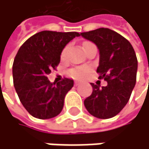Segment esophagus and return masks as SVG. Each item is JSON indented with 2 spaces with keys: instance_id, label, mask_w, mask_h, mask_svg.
Returning <instances> with one entry per match:
<instances>
[{
  "instance_id": "obj_1",
  "label": "esophagus",
  "mask_w": 149,
  "mask_h": 149,
  "mask_svg": "<svg viewBox=\"0 0 149 149\" xmlns=\"http://www.w3.org/2000/svg\"><path fill=\"white\" fill-rule=\"evenodd\" d=\"M81 83L79 82V81H75V86H79V85H80Z\"/></svg>"
}]
</instances>
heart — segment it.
<instances>
[{
  "mask_svg": "<svg viewBox=\"0 0 149 149\" xmlns=\"http://www.w3.org/2000/svg\"><path fill=\"white\" fill-rule=\"evenodd\" d=\"M88 43H91V42H85L84 43V47L86 45H87ZM67 50H68V47H65L63 49V50L62 51L61 57L63 59L65 58ZM89 71H90V68L89 67H87V66H81V67H78V68L70 70V72H69V74H70V76H71L74 79H83V78H85L87 75V74L89 73Z\"/></svg>",
  "mask_w": 149,
  "mask_h": 149,
  "instance_id": "obj_1",
  "label": "heart"
}]
</instances>
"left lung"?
Instances as JSON below:
<instances>
[{
	"label": "left lung",
	"instance_id": "8db88e82",
	"mask_svg": "<svg viewBox=\"0 0 149 149\" xmlns=\"http://www.w3.org/2000/svg\"><path fill=\"white\" fill-rule=\"evenodd\" d=\"M93 42L100 52L97 72L107 86L91 83L93 93L85 101L86 110L99 119L117 115L128 102L136 83L138 61L132 44L117 32L100 28L80 34Z\"/></svg>",
	"mask_w": 149,
	"mask_h": 149
}]
</instances>
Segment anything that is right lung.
<instances>
[{
    "label": "right lung",
    "mask_w": 149,
    "mask_h": 149,
    "mask_svg": "<svg viewBox=\"0 0 149 149\" xmlns=\"http://www.w3.org/2000/svg\"><path fill=\"white\" fill-rule=\"evenodd\" d=\"M79 36L78 32L43 30L19 49L13 63L14 86L21 103L33 117L47 120L62 112L65 95L74 81L64 78L51 83L47 75L60 63L66 44Z\"/></svg>",
    "instance_id": "right-lung-1"
}]
</instances>
